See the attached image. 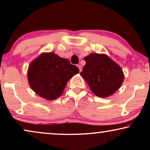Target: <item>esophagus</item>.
<instances>
[{"mask_svg":"<svg viewBox=\"0 0 150 150\" xmlns=\"http://www.w3.org/2000/svg\"><path fill=\"white\" fill-rule=\"evenodd\" d=\"M77 67H79V71H80V72H81V71H82V66L81 65H77Z\"/></svg>","mask_w":150,"mask_h":150,"instance_id":"1","label":"esophagus"}]
</instances>
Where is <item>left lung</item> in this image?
Wrapping results in <instances>:
<instances>
[{"label":"left lung","mask_w":150,"mask_h":150,"mask_svg":"<svg viewBox=\"0 0 150 150\" xmlns=\"http://www.w3.org/2000/svg\"><path fill=\"white\" fill-rule=\"evenodd\" d=\"M84 60L86 64L81 75L95 95L106 98L117 91L124 79L117 63L107 55L98 53L90 54Z\"/></svg>","instance_id":"obj_1"}]
</instances>
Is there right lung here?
Masks as SVG:
<instances>
[{"label":"right lung","mask_w":150,"mask_h":150,"mask_svg":"<svg viewBox=\"0 0 150 150\" xmlns=\"http://www.w3.org/2000/svg\"><path fill=\"white\" fill-rule=\"evenodd\" d=\"M79 72L68 59L54 52L42 53L33 61L28 70V80L31 89L46 100H53L62 94L67 81Z\"/></svg>","instance_id":"1"}]
</instances>
